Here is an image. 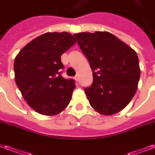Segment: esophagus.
I'll return each mask as SVG.
<instances>
[{"label":"esophagus","instance_id":"obj_1","mask_svg":"<svg viewBox=\"0 0 155 155\" xmlns=\"http://www.w3.org/2000/svg\"><path fill=\"white\" fill-rule=\"evenodd\" d=\"M74 79H75V81H76V82H79V75H75V78H74Z\"/></svg>","mask_w":155,"mask_h":155}]
</instances>
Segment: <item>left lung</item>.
<instances>
[{"mask_svg": "<svg viewBox=\"0 0 155 155\" xmlns=\"http://www.w3.org/2000/svg\"><path fill=\"white\" fill-rule=\"evenodd\" d=\"M74 36L93 71V83L84 88L91 106L106 115L122 110L137 89L140 71L137 53L107 31Z\"/></svg>", "mask_w": 155, "mask_h": 155, "instance_id": "8db88e82", "label": "left lung"}]
</instances>
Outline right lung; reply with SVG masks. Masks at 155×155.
Masks as SVG:
<instances>
[{
  "instance_id": "obj_1",
  "label": "right lung",
  "mask_w": 155,
  "mask_h": 155,
  "mask_svg": "<svg viewBox=\"0 0 155 155\" xmlns=\"http://www.w3.org/2000/svg\"><path fill=\"white\" fill-rule=\"evenodd\" d=\"M76 42L68 32H47L15 58V82L28 104L41 114L55 115L68 106L75 80L62 76L61 55Z\"/></svg>"
}]
</instances>
